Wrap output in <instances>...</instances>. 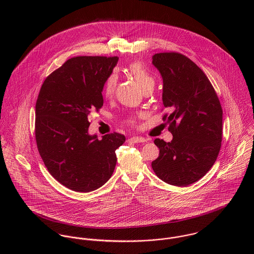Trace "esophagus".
I'll return each instance as SVG.
<instances>
[{
	"label": "esophagus",
	"mask_w": 254,
	"mask_h": 254,
	"mask_svg": "<svg viewBox=\"0 0 254 254\" xmlns=\"http://www.w3.org/2000/svg\"><path fill=\"white\" fill-rule=\"evenodd\" d=\"M130 141H132L133 143H145V142H146L145 138H143V137H136V136L132 137L130 139Z\"/></svg>",
	"instance_id": "1"
}]
</instances>
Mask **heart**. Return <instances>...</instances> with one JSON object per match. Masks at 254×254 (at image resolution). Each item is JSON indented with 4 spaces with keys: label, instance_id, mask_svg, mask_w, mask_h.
I'll use <instances>...</instances> for the list:
<instances>
[{
    "label": "heart",
    "instance_id": "obj_1",
    "mask_svg": "<svg viewBox=\"0 0 254 254\" xmlns=\"http://www.w3.org/2000/svg\"><path fill=\"white\" fill-rule=\"evenodd\" d=\"M128 72L130 73L133 78L137 81V83L143 88L149 84H154L153 77L147 71V69L141 63H133L128 66ZM117 82V77L114 74L109 75V78L107 79L105 86H104V93L109 96L114 91L115 85Z\"/></svg>",
    "mask_w": 254,
    "mask_h": 254
}]
</instances>
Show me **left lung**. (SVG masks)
<instances>
[{
    "instance_id": "1",
    "label": "left lung",
    "mask_w": 254,
    "mask_h": 254,
    "mask_svg": "<svg viewBox=\"0 0 254 254\" xmlns=\"http://www.w3.org/2000/svg\"><path fill=\"white\" fill-rule=\"evenodd\" d=\"M163 80L162 102L171 114L163 116L171 142L155 139L159 156L151 162L156 176L178 187L202 178L214 164L222 142L223 111L203 71L178 53L152 56Z\"/></svg>"
}]
</instances>
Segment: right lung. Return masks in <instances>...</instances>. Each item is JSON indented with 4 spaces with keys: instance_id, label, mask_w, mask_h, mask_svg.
Returning a JSON list of instances; mask_svg holds the SVG:
<instances>
[{
    "instance_id": "right-lung-1",
    "label": "right lung",
    "mask_w": 254,
    "mask_h": 254,
    "mask_svg": "<svg viewBox=\"0 0 254 254\" xmlns=\"http://www.w3.org/2000/svg\"><path fill=\"white\" fill-rule=\"evenodd\" d=\"M118 58L76 57L49 75L36 103L35 135L51 175L64 187L89 192L105 185L115 165L118 133L98 139L89 134V114L104 105L105 83Z\"/></svg>"
}]
</instances>
